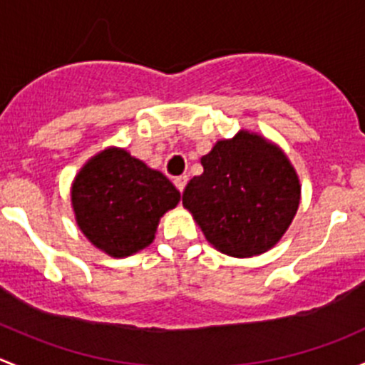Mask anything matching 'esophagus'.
Instances as JSON below:
<instances>
[{"label":"esophagus","instance_id":"1","mask_svg":"<svg viewBox=\"0 0 365 365\" xmlns=\"http://www.w3.org/2000/svg\"><path fill=\"white\" fill-rule=\"evenodd\" d=\"M186 182H187V175H179V178H175L174 179V184H175V187H178L179 191H184V187H186Z\"/></svg>","mask_w":365,"mask_h":365}]
</instances>
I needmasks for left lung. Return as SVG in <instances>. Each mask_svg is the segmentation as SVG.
<instances>
[{"mask_svg":"<svg viewBox=\"0 0 365 365\" xmlns=\"http://www.w3.org/2000/svg\"><path fill=\"white\" fill-rule=\"evenodd\" d=\"M204 174L187 182L182 205L225 255L247 258L276 246L300 204L287 155L262 135L240 130L202 156Z\"/></svg>","mask_w":365,"mask_h":365,"instance_id":"obj_1","label":"left lung"}]
</instances>
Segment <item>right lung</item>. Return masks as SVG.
<instances>
[{
	"mask_svg": "<svg viewBox=\"0 0 365 365\" xmlns=\"http://www.w3.org/2000/svg\"><path fill=\"white\" fill-rule=\"evenodd\" d=\"M181 193L161 172L119 148L93 156L71 184V207L82 234L101 251L125 258L155 240L160 217Z\"/></svg>",
	"mask_w": 365,
	"mask_h": 365,
	"instance_id": "right-lung-1",
	"label": "right lung"
}]
</instances>
